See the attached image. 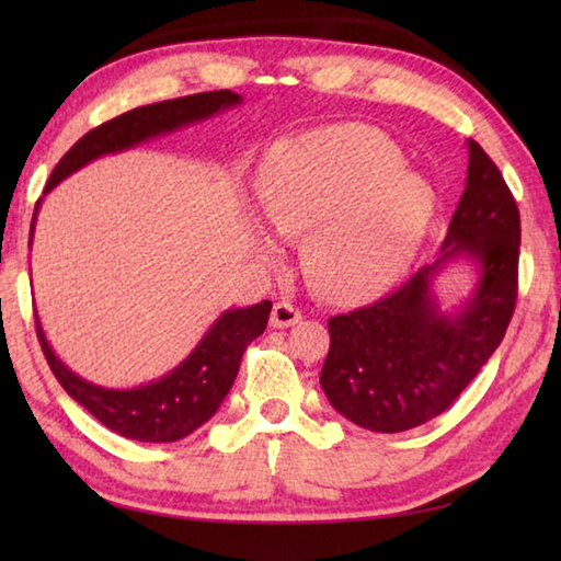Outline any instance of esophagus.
<instances>
[{
    "label": "esophagus",
    "instance_id": "1",
    "mask_svg": "<svg viewBox=\"0 0 561 561\" xmlns=\"http://www.w3.org/2000/svg\"><path fill=\"white\" fill-rule=\"evenodd\" d=\"M301 321V311L294 307V304L289 301H277L272 307V317H270V324L274 329H287V327H294L299 324Z\"/></svg>",
    "mask_w": 561,
    "mask_h": 561
}]
</instances>
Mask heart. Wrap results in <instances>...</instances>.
<instances>
[{"instance_id": "b5f03b06", "label": "heart", "mask_w": 561, "mask_h": 561, "mask_svg": "<svg viewBox=\"0 0 561 561\" xmlns=\"http://www.w3.org/2000/svg\"><path fill=\"white\" fill-rule=\"evenodd\" d=\"M257 197L274 234L304 240V272L334 299L374 297L401 279L435 215L428 180L368 128L327 130L272 156ZM257 244L272 252L267 234Z\"/></svg>"}]
</instances>
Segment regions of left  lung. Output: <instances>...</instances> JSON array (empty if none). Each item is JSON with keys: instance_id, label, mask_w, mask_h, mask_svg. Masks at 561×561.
<instances>
[{"instance_id": "1", "label": "left lung", "mask_w": 561, "mask_h": 561, "mask_svg": "<svg viewBox=\"0 0 561 561\" xmlns=\"http://www.w3.org/2000/svg\"><path fill=\"white\" fill-rule=\"evenodd\" d=\"M519 210L497 165L468 140V178L440 247L381 301L329 319L319 383L329 403L374 433H401L448 411L495 354L517 299ZM455 261L476 272L473 289L448 310L434 284Z\"/></svg>"}]
</instances>
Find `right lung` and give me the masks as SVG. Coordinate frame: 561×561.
I'll return each instance as SVG.
<instances>
[{"instance_id": "right-lung-1", "label": "right lung", "mask_w": 561, "mask_h": 561, "mask_svg": "<svg viewBox=\"0 0 561 561\" xmlns=\"http://www.w3.org/2000/svg\"><path fill=\"white\" fill-rule=\"evenodd\" d=\"M240 103V93L207 91L123 113V116L103 123V126L89 130L81 140H76L69 153L54 168L44 195L93 160L123 153V150L148 144V140L163 138L168 133L195 126V123L213 118L217 113L237 108ZM39 205L42 201L36 203L32 217L30 247L34 240ZM270 311L272 301L222 311L173 371L133 388H106L73 374L56 356L39 317H36V336H39L42 351L49 360L56 381L108 431L140 443H175L195 433L217 413L225 396L230 393L237 371H240L244 348L267 327Z\"/></svg>"}]
</instances>
